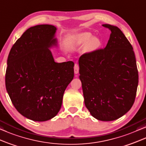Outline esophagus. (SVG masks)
<instances>
[{"label": "esophagus", "mask_w": 146, "mask_h": 146, "mask_svg": "<svg viewBox=\"0 0 146 146\" xmlns=\"http://www.w3.org/2000/svg\"><path fill=\"white\" fill-rule=\"evenodd\" d=\"M79 65L78 64L75 63V66H74V72L75 74H78L79 73Z\"/></svg>", "instance_id": "1"}]
</instances>
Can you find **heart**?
<instances>
[{"label":"heart","instance_id":"b5f03b06","mask_svg":"<svg viewBox=\"0 0 146 146\" xmlns=\"http://www.w3.org/2000/svg\"><path fill=\"white\" fill-rule=\"evenodd\" d=\"M67 45L69 49L85 46V50L91 53L98 50L102 45V42L99 38L93 36L91 33L81 32L70 36Z\"/></svg>","mask_w":146,"mask_h":146}]
</instances>
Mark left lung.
Returning <instances> with one entry per match:
<instances>
[{
    "label": "left lung",
    "mask_w": 146,
    "mask_h": 146,
    "mask_svg": "<svg viewBox=\"0 0 146 146\" xmlns=\"http://www.w3.org/2000/svg\"><path fill=\"white\" fill-rule=\"evenodd\" d=\"M111 31L108 44L81 56L79 79L85 105L91 115L104 121L121 117L133 106L138 71L133 47L117 27L105 24Z\"/></svg>",
    "instance_id": "8db88e82"
}]
</instances>
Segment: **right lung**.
Returning <instances> with one entry per match:
<instances>
[{
	"instance_id": "obj_1",
	"label": "right lung",
	"mask_w": 146,
	"mask_h": 146,
	"mask_svg": "<svg viewBox=\"0 0 146 146\" xmlns=\"http://www.w3.org/2000/svg\"><path fill=\"white\" fill-rule=\"evenodd\" d=\"M56 31L50 25L30 27L8 57L7 93L17 110L33 121H47L57 115L74 77V63H56L50 50L57 46Z\"/></svg>"
}]
</instances>
